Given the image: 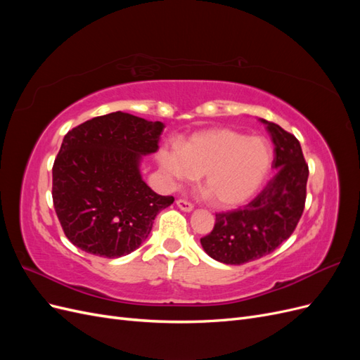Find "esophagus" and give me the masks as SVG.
Wrapping results in <instances>:
<instances>
[{
    "label": "esophagus",
    "instance_id": "obj_1",
    "mask_svg": "<svg viewBox=\"0 0 360 360\" xmlns=\"http://www.w3.org/2000/svg\"><path fill=\"white\" fill-rule=\"evenodd\" d=\"M177 207L183 212H192L193 210V205L189 201H184V200H177Z\"/></svg>",
    "mask_w": 360,
    "mask_h": 360
}]
</instances>
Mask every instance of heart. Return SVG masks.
Wrapping results in <instances>:
<instances>
[{"label": "heart", "instance_id": "b5f03b06", "mask_svg": "<svg viewBox=\"0 0 360 360\" xmlns=\"http://www.w3.org/2000/svg\"><path fill=\"white\" fill-rule=\"evenodd\" d=\"M274 162V150L261 136L231 129H210L192 135L181 147L159 150L158 163L171 183H189L202 176L214 204H243L259 189Z\"/></svg>", "mask_w": 360, "mask_h": 360}]
</instances>
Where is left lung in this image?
I'll use <instances>...</instances> for the list:
<instances>
[{"label":"left lung","instance_id":"1","mask_svg":"<svg viewBox=\"0 0 360 360\" xmlns=\"http://www.w3.org/2000/svg\"><path fill=\"white\" fill-rule=\"evenodd\" d=\"M275 146L276 174L243 209L217 213L210 234L201 238L207 255L224 264H245L269 255L292 234L307 200L308 165L297 138L259 118Z\"/></svg>","mask_w":360,"mask_h":360}]
</instances>
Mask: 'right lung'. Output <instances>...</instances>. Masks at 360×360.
Returning a JSON list of instances; mask_svg holds the SVG:
<instances>
[{
    "mask_svg": "<svg viewBox=\"0 0 360 360\" xmlns=\"http://www.w3.org/2000/svg\"><path fill=\"white\" fill-rule=\"evenodd\" d=\"M163 127L117 111L64 136L52 167V200L76 248L103 258L134 252L156 214L174 202L151 191L139 171L143 156L158 151Z\"/></svg>",
    "mask_w": 360,
    "mask_h": 360,
    "instance_id": "right-lung-1",
    "label": "right lung"
}]
</instances>
